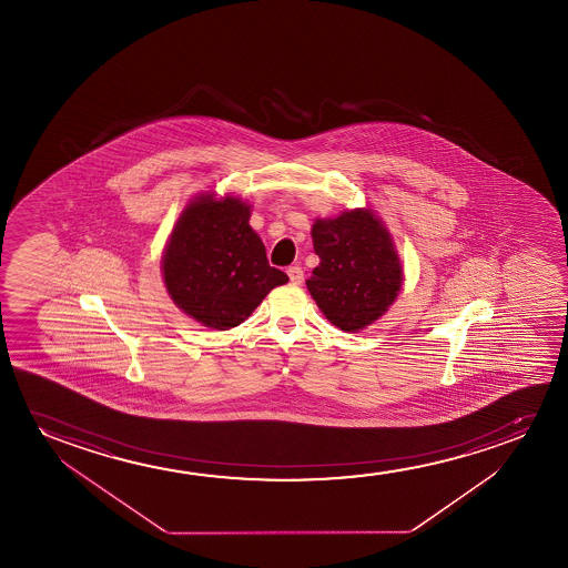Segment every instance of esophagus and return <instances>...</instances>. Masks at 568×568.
<instances>
[{
	"label": "esophagus",
	"mask_w": 568,
	"mask_h": 568,
	"mask_svg": "<svg viewBox=\"0 0 568 568\" xmlns=\"http://www.w3.org/2000/svg\"><path fill=\"white\" fill-rule=\"evenodd\" d=\"M288 280L293 285H301L304 281V272L303 267H298V265H293V267H288L287 270Z\"/></svg>",
	"instance_id": "esophagus-1"
}]
</instances>
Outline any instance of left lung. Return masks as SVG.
<instances>
[{
    "label": "left lung",
    "mask_w": 568,
    "mask_h": 568,
    "mask_svg": "<svg viewBox=\"0 0 568 568\" xmlns=\"http://www.w3.org/2000/svg\"><path fill=\"white\" fill-rule=\"evenodd\" d=\"M314 267L306 287L334 326L358 332L371 326L396 301L404 270L381 217L371 210L343 211L312 225Z\"/></svg>",
    "instance_id": "obj_1"
}]
</instances>
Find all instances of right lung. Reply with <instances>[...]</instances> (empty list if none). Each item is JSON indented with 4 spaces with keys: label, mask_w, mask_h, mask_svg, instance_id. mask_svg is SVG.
<instances>
[{
    "label": "right lung",
    "mask_w": 568,
    "mask_h": 568,
    "mask_svg": "<svg viewBox=\"0 0 568 568\" xmlns=\"http://www.w3.org/2000/svg\"><path fill=\"white\" fill-rule=\"evenodd\" d=\"M241 197L197 195L180 213L163 254L164 287L180 311L211 329H231L288 277L267 264Z\"/></svg>",
    "instance_id": "add662e5"
}]
</instances>
